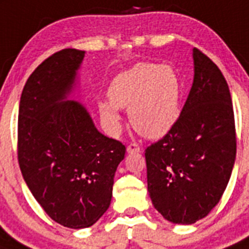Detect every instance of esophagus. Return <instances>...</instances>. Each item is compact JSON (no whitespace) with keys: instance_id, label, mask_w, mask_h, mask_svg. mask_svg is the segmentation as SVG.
<instances>
[{"instance_id":"1","label":"esophagus","mask_w":249,"mask_h":249,"mask_svg":"<svg viewBox=\"0 0 249 249\" xmlns=\"http://www.w3.org/2000/svg\"><path fill=\"white\" fill-rule=\"evenodd\" d=\"M140 151H141V147L137 143H129L127 146V152L128 154H135V152H140Z\"/></svg>"}]
</instances>
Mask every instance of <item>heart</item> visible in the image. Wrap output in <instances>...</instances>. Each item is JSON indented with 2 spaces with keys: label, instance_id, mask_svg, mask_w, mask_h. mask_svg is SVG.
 I'll list each match as a JSON object with an SVG mask.
<instances>
[{
  "label": "heart",
  "instance_id": "b5f03b06",
  "mask_svg": "<svg viewBox=\"0 0 249 249\" xmlns=\"http://www.w3.org/2000/svg\"><path fill=\"white\" fill-rule=\"evenodd\" d=\"M182 84L169 65L141 63L114 78L109 87L112 103L99 104L103 120L116 127L117 108H128L133 128L151 139L173 128L181 112Z\"/></svg>",
  "mask_w": 249,
  "mask_h": 249
}]
</instances>
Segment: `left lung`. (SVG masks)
I'll list each match as a JSON object with an SVG mask.
<instances>
[{
	"label": "left lung",
	"instance_id": "8db88e82",
	"mask_svg": "<svg viewBox=\"0 0 249 249\" xmlns=\"http://www.w3.org/2000/svg\"><path fill=\"white\" fill-rule=\"evenodd\" d=\"M194 82L179 120L145 151L154 207L175 224H193L219 203L237 152L234 112L222 71L193 49Z\"/></svg>",
	"mask_w": 249,
	"mask_h": 249
}]
</instances>
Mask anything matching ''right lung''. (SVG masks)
Returning a JSON list of instances; mask_svg holds the SVG:
<instances>
[{"label":"right lung","instance_id":"obj_1","mask_svg":"<svg viewBox=\"0 0 249 249\" xmlns=\"http://www.w3.org/2000/svg\"><path fill=\"white\" fill-rule=\"evenodd\" d=\"M86 52L63 49L29 76L20 99L18 159L23 180L53 220L88 228L109 208L126 146L102 135L82 104L65 101Z\"/></svg>","mask_w":249,"mask_h":249}]
</instances>
